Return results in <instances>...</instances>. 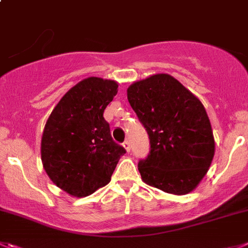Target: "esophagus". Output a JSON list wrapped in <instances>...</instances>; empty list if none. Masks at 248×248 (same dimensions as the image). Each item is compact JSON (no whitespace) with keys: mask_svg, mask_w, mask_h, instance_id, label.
I'll return each mask as SVG.
<instances>
[{"mask_svg":"<svg viewBox=\"0 0 248 248\" xmlns=\"http://www.w3.org/2000/svg\"><path fill=\"white\" fill-rule=\"evenodd\" d=\"M124 147V149L127 150V152H129V150H131V144H129V142L128 140H124V144H122Z\"/></svg>","mask_w":248,"mask_h":248,"instance_id":"34e87169","label":"esophagus"}]
</instances>
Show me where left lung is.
I'll use <instances>...</instances> for the list:
<instances>
[{"label": "left lung", "instance_id": "1", "mask_svg": "<svg viewBox=\"0 0 248 248\" xmlns=\"http://www.w3.org/2000/svg\"><path fill=\"white\" fill-rule=\"evenodd\" d=\"M127 99L150 140L147 159L138 163L143 181L177 196L193 191L215 152L209 117L200 99L166 73L131 84Z\"/></svg>", "mask_w": 248, "mask_h": 248}]
</instances>
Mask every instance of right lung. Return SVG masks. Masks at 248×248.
<instances>
[{
  "instance_id": "obj_1",
  "label": "right lung",
  "mask_w": 248,
  "mask_h": 248,
  "mask_svg": "<svg viewBox=\"0 0 248 248\" xmlns=\"http://www.w3.org/2000/svg\"><path fill=\"white\" fill-rule=\"evenodd\" d=\"M115 80L89 77L62 96L46 121L41 161L47 176L73 197L108 185L126 150L115 143L104 110L117 94Z\"/></svg>"
}]
</instances>
